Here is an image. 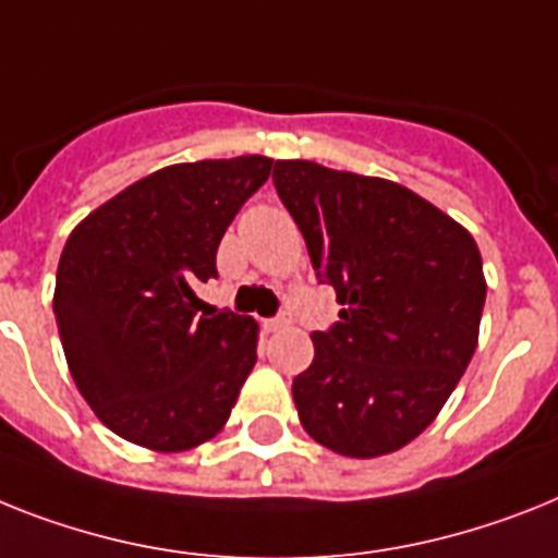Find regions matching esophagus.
Here are the masks:
<instances>
[{
  "instance_id": "esophagus-1",
  "label": "esophagus",
  "mask_w": 558,
  "mask_h": 558,
  "mask_svg": "<svg viewBox=\"0 0 558 558\" xmlns=\"http://www.w3.org/2000/svg\"><path fill=\"white\" fill-rule=\"evenodd\" d=\"M288 325H290L288 316H276V319L265 322V330H268V333H276V330H284Z\"/></svg>"
}]
</instances>
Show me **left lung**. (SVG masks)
Segmentation results:
<instances>
[{
  "mask_svg": "<svg viewBox=\"0 0 558 558\" xmlns=\"http://www.w3.org/2000/svg\"><path fill=\"white\" fill-rule=\"evenodd\" d=\"M274 185L342 305L293 379L299 422L333 453H393L471 365L487 293L476 239L390 179L279 159Z\"/></svg>",
  "mask_w": 558,
  "mask_h": 558,
  "instance_id": "left-lung-1",
  "label": "left lung"
}]
</instances>
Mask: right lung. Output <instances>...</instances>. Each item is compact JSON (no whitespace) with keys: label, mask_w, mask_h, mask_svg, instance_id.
<instances>
[{"label":"right lung","mask_w":558,"mask_h":558,"mask_svg":"<svg viewBox=\"0 0 558 558\" xmlns=\"http://www.w3.org/2000/svg\"><path fill=\"white\" fill-rule=\"evenodd\" d=\"M270 156L168 165L71 230L53 313L82 399L122 439L182 453L225 425L256 365L259 325L202 313L225 230L270 177Z\"/></svg>","instance_id":"obj_1"}]
</instances>
